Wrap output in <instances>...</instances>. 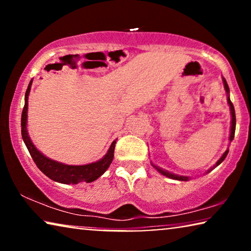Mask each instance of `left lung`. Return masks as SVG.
I'll return each instance as SVG.
<instances>
[{
  "label": "left lung",
  "mask_w": 251,
  "mask_h": 251,
  "mask_svg": "<svg viewBox=\"0 0 251 251\" xmlns=\"http://www.w3.org/2000/svg\"><path fill=\"white\" fill-rule=\"evenodd\" d=\"M223 82H224V88H225V90H226V92H227V102H228V105H229V109H231V116H232V121H231V135H229V142H232L233 140V138H234V133H235V125H236V120H235V111H234V106H233V104H232V101H231V99H229V88H228V85H227V82H226V80L225 78H223ZM227 154H228V149L225 151V153L223 154L222 155V157L221 159H219L217 162H216V164L214 166V168L215 167H217V166H219V164H221L223 161L225 160V157L227 156ZM152 166L155 168V169L159 171V173H161L162 175H164V176H167V177H169V178H171V179H176V180H188V177H186V176H178V175H174V174H171V173H169V171H167V170H163V169H161L160 167H156L155 164H153L152 163ZM214 168H211L210 170H212L214 169ZM210 170H208V173Z\"/></svg>",
  "instance_id": "obj_1"
}]
</instances>
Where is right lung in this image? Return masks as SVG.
Returning a JSON list of instances; mask_svg holds the SVG:
<instances>
[{"mask_svg": "<svg viewBox=\"0 0 251 251\" xmlns=\"http://www.w3.org/2000/svg\"><path fill=\"white\" fill-rule=\"evenodd\" d=\"M33 80H30L28 88L25 94V106L22 113V136L28 152L37 168L42 173L54 181L61 184H78V183H91L101 176L108 169L114 157V149L116 140L112 143L106 155L97 162L84 164V166H70L57 161H53L49 157L44 156L39 150L34 146L30 140L28 132H27V109H28V95L30 91V85Z\"/></svg>", "mask_w": 251, "mask_h": 251, "instance_id": "add662e5", "label": "right lung"}]
</instances>
